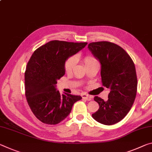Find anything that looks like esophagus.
Masks as SVG:
<instances>
[{
    "label": "esophagus",
    "mask_w": 152,
    "mask_h": 152,
    "mask_svg": "<svg viewBox=\"0 0 152 152\" xmlns=\"http://www.w3.org/2000/svg\"><path fill=\"white\" fill-rule=\"evenodd\" d=\"M82 97L87 101H91V99H92V97H91L90 95H86V94H83V95H82Z\"/></svg>",
    "instance_id": "esophagus-1"
}]
</instances>
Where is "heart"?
<instances>
[{
	"instance_id": "heart-1",
	"label": "heart",
	"mask_w": 152,
	"mask_h": 152,
	"mask_svg": "<svg viewBox=\"0 0 152 152\" xmlns=\"http://www.w3.org/2000/svg\"><path fill=\"white\" fill-rule=\"evenodd\" d=\"M94 62H97V61L95 57L90 56V55H87V56H86L85 58H84V63H85V66L86 65L91 63H94ZM75 64H76L75 57H70V58H69L66 61V64H65V70H66L67 72H69L70 71H72V69L74 68V66H75Z\"/></svg>"
}]
</instances>
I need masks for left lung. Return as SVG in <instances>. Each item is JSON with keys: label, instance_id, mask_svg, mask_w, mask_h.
Returning a JSON list of instances; mask_svg holds the SVG:
<instances>
[{"label": "left lung", "instance_id": "1", "mask_svg": "<svg viewBox=\"0 0 152 152\" xmlns=\"http://www.w3.org/2000/svg\"><path fill=\"white\" fill-rule=\"evenodd\" d=\"M88 48L100 62L102 85L110 91L107 101L97 96L94 98L99 108L92 117L105 125L118 123L127 115L135 99V66L129 54L114 43L91 42Z\"/></svg>", "mask_w": 152, "mask_h": 152}]
</instances>
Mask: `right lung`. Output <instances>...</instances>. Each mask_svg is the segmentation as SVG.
I'll return each mask as SVG.
<instances>
[{"instance_id": "add662e5", "label": "right lung", "mask_w": 152, "mask_h": 152, "mask_svg": "<svg viewBox=\"0 0 152 152\" xmlns=\"http://www.w3.org/2000/svg\"><path fill=\"white\" fill-rule=\"evenodd\" d=\"M87 42L52 40L33 53L25 72V90L33 114L45 124H57L71 112L80 95H60L56 84L65 74V63L80 51Z\"/></svg>"}]
</instances>
